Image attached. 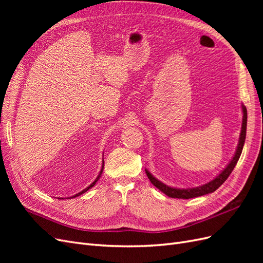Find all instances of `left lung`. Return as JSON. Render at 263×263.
<instances>
[{"mask_svg":"<svg viewBox=\"0 0 263 263\" xmlns=\"http://www.w3.org/2000/svg\"><path fill=\"white\" fill-rule=\"evenodd\" d=\"M242 107V125H241V132H240V136H239V141H238V146L236 149V153L233 157L230 162L226 165V168L222 170L218 176L213 179L212 181L205 183L203 185L196 186V187H189V189H177V187H172V186H168L164 183H162L161 181H159L158 179H156L153 174H151L147 169H146V173L147 177L150 180V182L153 184L163 192L165 195H168L169 197L172 198H183V200H187V198H193V197H197V196H202V195H206L209 193H213L214 191H216L222 183H224L227 178L230 176V173L234 170V168L236 166L238 160H239L241 151L245 145V140H246V130H247V108L245 105H241Z\"/></svg>","mask_w":263,"mask_h":263,"instance_id":"obj_1","label":"left lung"}]
</instances>
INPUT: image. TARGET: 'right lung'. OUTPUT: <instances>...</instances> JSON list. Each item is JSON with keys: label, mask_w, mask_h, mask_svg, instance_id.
Segmentation results:
<instances>
[{"label": "right lung", "mask_w": 263, "mask_h": 263, "mask_svg": "<svg viewBox=\"0 0 263 263\" xmlns=\"http://www.w3.org/2000/svg\"><path fill=\"white\" fill-rule=\"evenodd\" d=\"M103 169H104V160H103V165H102V169H101V171H100V173H99V176H98V178H97V179H95V180H94V182H93V183H91V184H90L89 186H87L86 189H84L83 191H81V192H80V193H78V194H76V195H73V196H71V198H72V197H77V196H80L81 194L85 193L87 190H90L91 187H93V186L95 185V183H97V182L99 181V179L101 178V174H102V172H103ZM69 198H70V197H69Z\"/></svg>", "instance_id": "obj_1"}]
</instances>
